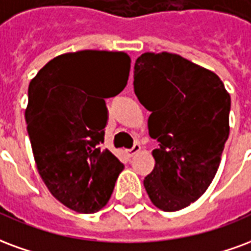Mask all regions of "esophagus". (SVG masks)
Masks as SVG:
<instances>
[{"label":"esophagus","instance_id":"esophagus-1","mask_svg":"<svg viewBox=\"0 0 251 251\" xmlns=\"http://www.w3.org/2000/svg\"><path fill=\"white\" fill-rule=\"evenodd\" d=\"M140 151V144H133L132 148H129V150H126V152H127L128 156H133L135 153H138Z\"/></svg>","mask_w":251,"mask_h":251}]
</instances>
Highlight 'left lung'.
<instances>
[{
	"instance_id": "left-lung-1",
	"label": "left lung",
	"mask_w": 251,
	"mask_h": 251,
	"mask_svg": "<svg viewBox=\"0 0 251 251\" xmlns=\"http://www.w3.org/2000/svg\"><path fill=\"white\" fill-rule=\"evenodd\" d=\"M133 89L151 112L148 132L159 143L146 191L160 210H182L202 197L218 171L230 132V95L215 73L167 52L136 58Z\"/></svg>"
}]
</instances>
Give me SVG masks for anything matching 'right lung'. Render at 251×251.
Here are the masks:
<instances>
[{"mask_svg": "<svg viewBox=\"0 0 251 251\" xmlns=\"http://www.w3.org/2000/svg\"><path fill=\"white\" fill-rule=\"evenodd\" d=\"M129 68L127 53L80 50L50 60L29 84L25 120L38 174L76 213L103 208L123 171L99 144L108 120L104 99L123 91Z\"/></svg>", "mask_w": 251, "mask_h": 251, "instance_id": "right-lung-1", "label": "right lung"}]
</instances>
